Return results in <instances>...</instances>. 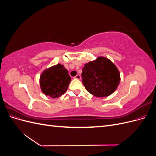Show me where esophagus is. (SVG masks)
Returning <instances> with one entry per match:
<instances>
[{"mask_svg": "<svg viewBox=\"0 0 156 156\" xmlns=\"http://www.w3.org/2000/svg\"><path fill=\"white\" fill-rule=\"evenodd\" d=\"M75 79H79V80H80V79H81V75H76V76H75V77H74Z\"/></svg>", "mask_w": 156, "mask_h": 156, "instance_id": "34e87169", "label": "esophagus"}]
</instances>
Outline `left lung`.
Instances as JSON below:
<instances>
[{"instance_id": "left-lung-1", "label": "left lung", "mask_w": 156, "mask_h": 156, "mask_svg": "<svg viewBox=\"0 0 156 156\" xmlns=\"http://www.w3.org/2000/svg\"><path fill=\"white\" fill-rule=\"evenodd\" d=\"M81 75L87 90L98 98L111 95L120 81L119 69L105 56H98L96 60L84 64Z\"/></svg>"}]
</instances>
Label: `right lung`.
<instances>
[{
  "label": "right lung",
  "mask_w": 156,
  "mask_h": 156,
  "mask_svg": "<svg viewBox=\"0 0 156 156\" xmlns=\"http://www.w3.org/2000/svg\"><path fill=\"white\" fill-rule=\"evenodd\" d=\"M71 77L63 64H57L44 69L40 77L41 92L45 96L56 98L67 91Z\"/></svg>",
  "instance_id": "obj_1"
}]
</instances>
